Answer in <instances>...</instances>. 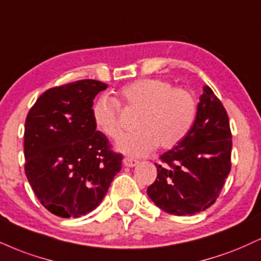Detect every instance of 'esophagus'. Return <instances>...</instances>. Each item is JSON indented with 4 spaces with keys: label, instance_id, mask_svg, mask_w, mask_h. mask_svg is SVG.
<instances>
[{
    "label": "esophagus",
    "instance_id": "obj_1",
    "mask_svg": "<svg viewBox=\"0 0 261 261\" xmlns=\"http://www.w3.org/2000/svg\"><path fill=\"white\" fill-rule=\"evenodd\" d=\"M122 164H124L125 166H127V168H134V166H136L137 164H139V162L135 161V159H131V158H124Z\"/></svg>",
    "mask_w": 261,
    "mask_h": 261
}]
</instances>
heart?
<instances>
[{
  "label": "heart",
  "mask_w": 261,
  "mask_h": 261,
  "mask_svg": "<svg viewBox=\"0 0 261 261\" xmlns=\"http://www.w3.org/2000/svg\"><path fill=\"white\" fill-rule=\"evenodd\" d=\"M119 98L127 108L139 111L134 134L125 135L117 142V149L131 156L149 154L159 146L170 149L177 146L192 127L196 118L193 96L184 89H172L162 79H140L119 91ZM96 128L109 139L121 135L119 103L113 97H99L92 107Z\"/></svg>",
  "instance_id": "heart-1"
}]
</instances>
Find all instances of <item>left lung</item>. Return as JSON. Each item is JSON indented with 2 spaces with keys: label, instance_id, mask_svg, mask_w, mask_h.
<instances>
[{
  "label": "left lung",
  "instance_id": "left-lung-1",
  "mask_svg": "<svg viewBox=\"0 0 261 261\" xmlns=\"http://www.w3.org/2000/svg\"><path fill=\"white\" fill-rule=\"evenodd\" d=\"M232 136L227 113L209 86L197 105L187 136L161 155L147 194L169 214L193 215L215 203L231 170Z\"/></svg>",
  "mask_w": 261,
  "mask_h": 261
}]
</instances>
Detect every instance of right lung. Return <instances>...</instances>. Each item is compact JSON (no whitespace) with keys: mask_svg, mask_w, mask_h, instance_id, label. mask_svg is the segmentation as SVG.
<instances>
[{"mask_svg":"<svg viewBox=\"0 0 261 261\" xmlns=\"http://www.w3.org/2000/svg\"><path fill=\"white\" fill-rule=\"evenodd\" d=\"M108 85L79 80L43 92L25 120V174L45 208L61 218H79L96 209L122 155L109 149L96 130L93 99Z\"/></svg>","mask_w":261,"mask_h":261,"instance_id":"obj_1","label":"right lung"}]
</instances>
